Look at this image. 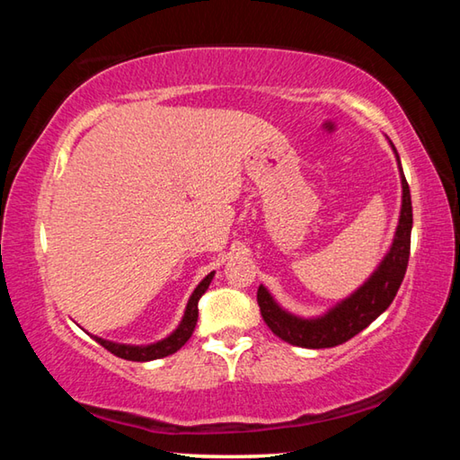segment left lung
I'll return each instance as SVG.
<instances>
[{"mask_svg":"<svg viewBox=\"0 0 460 460\" xmlns=\"http://www.w3.org/2000/svg\"><path fill=\"white\" fill-rule=\"evenodd\" d=\"M389 146H392L400 168L402 208L392 245H389V252L379 261L376 271L353 294L337 302L324 314L313 318L288 313V310L278 305L266 286L258 288V305L263 321H266L271 332L278 334L282 341L290 342V345L305 349H329L342 345V342L353 339L363 329H367L381 313H385L400 290L410 260L411 199L410 186L402 170L400 155L392 142H389Z\"/></svg>","mask_w":460,"mask_h":460,"instance_id":"1","label":"left lung"}]
</instances>
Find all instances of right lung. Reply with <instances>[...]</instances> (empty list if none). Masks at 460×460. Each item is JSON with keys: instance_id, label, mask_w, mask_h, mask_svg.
<instances>
[{"instance_id": "1", "label": "right lung", "mask_w": 460, "mask_h": 460, "mask_svg": "<svg viewBox=\"0 0 460 460\" xmlns=\"http://www.w3.org/2000/svg\"><path fill=\"white\" fill-rule=\"evenodd\" d=\"M213 276L215 271L207 274L202 278V282L194 288V292L189 298V305H186L181 324H178L166 339H162L158 342H150V345H126V342H113V341L95 337V334H91V337L95 339L101 347H105L109 353H113L115 357H121V359H128V361H154V359H162V357L172 355L190 339L194 326H197V321H199V300L200 296L207 292Z\"/></svg>"}]
</instances>
